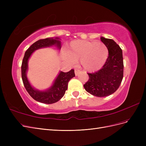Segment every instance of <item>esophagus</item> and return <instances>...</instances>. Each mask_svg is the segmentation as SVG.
Instances as JSON below:
<instances>
[{"instance_id": "1", "label": "esophagus", "mask_w": 146, "mask_h": 146, "mask_svg": "<svg viewBox=\"0 0 146 146\" xmlns=\"http://www.w3.org/2000/svg\"><path fill=\"white\" fill-rule=\"evenodd\" d=\"M79 72H80V70H77V69H76V70H75V74H76V76H78V74H79Z\"/></svg>"}]
</instances>
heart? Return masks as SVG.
Returning a JSON list of instances; mask_svg holds the SVG:
<instances>
[{"label":"heart","instance_id":"obj_1","mask_svg":"<svg viewBox=\"0 0 146 146\" xmlns=\"http://www.w3.org/2000/svg\"><path fill=\"white\" fill-rule=\"evenodd\" d=\"M66 58L70 62L80 61L86 71L93 72L102 67L108 56V48L104 43L77 40L70 44L66 50Z\"/></svg>","mask_w":146,"mask_h":146}]
</instances>
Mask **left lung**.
I'll return each instance as SVG.
<instances>
[{
	"label": "left lung",
	"mask_w": 146,
	"mask_h": 146,
	"mask_svg": "<svg viewBox=\"0 0 146 146\" xmlns=\"http://www.w3.org/2000/svg\"><path fill=\"white\" fill-rule=\"evenodd\" d=\"M107 46L108 56L102 69L94 73H88L89 79L83 85L85 90L97 97L113 94L120 86L123 76V62L121 47L113 39L101 37Z\"/></svg>",
	"instance_id": "obj_1"
}]
</instances>
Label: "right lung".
<instances>
[{
	"instance_id": "add662e5",
	"label": "right lung",
	"mask_w": 146,
	"mask_h": 146,
	"mask_svg": "<svg viewBox=\"0 0 146 146\" xmlns=\"http://www.w3.org/2000/svg\"><path fill=\"white\" fill-rule=\"evenodd\" d=\"M58 38L55 39H41L34 42L25 52L21 65L22 79L28 93L35 100L46 104L55 103L63 98L66 91L68 89V82L70 79L75 77L74 70L71 69L68 72H60L55 80L54 83L49 89L45 91H40L34 89L30 85L26 76V72L28 69V60L32 53L38 48L49 47L52 45H56L60 48L61 42L58 40Z\"/></svg>"
}]
</instances>
